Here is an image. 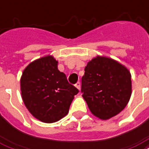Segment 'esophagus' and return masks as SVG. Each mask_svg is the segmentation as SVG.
<instances>
[{
    "label": "esophagus",
    "mask_w": 149,
    "mask_h": 149,
    "mask_svg": "<svg viewBox=\"0 0 149 149\" xmlns=\"http://www.w3.org/2000/svg\"><path fill=\"white\" fill-rule=\"evenodd\" d=\"M75 87H77V89H78V90H79H79H80V83H79V82H77V84H75Z\"/></svg>",
    "instance_id": "34e87169"
}]
</instances>
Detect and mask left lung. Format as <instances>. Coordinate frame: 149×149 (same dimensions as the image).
<instances>
[{"label": "left lung", "instance_id": "left-lung-1", "mask_svg": "<svg viewBox=\"0 0 149 149\" xmlns=\"http://www.w3.org/2000/svg\"><path fill=\"white\" fill-rule=\"evenodd\" d=\"M81 92L93 115L109 120L124 109L131 96V75L120 62L97 56L87 63Z\"/></svg>", "mask_w": 149, "mask_h": 149}]
</instances>
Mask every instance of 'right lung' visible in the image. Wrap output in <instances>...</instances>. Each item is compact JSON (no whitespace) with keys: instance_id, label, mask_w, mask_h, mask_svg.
Here are the masks:
<instances>
[{"instance_id":"1","label":"right lung","mask_w":149,"mask_h":149,"mask_svg":"<svg viewBox=\"0 0 149 149\" xmlns=\"http://www.w3.org/2000/svg\"><path fill=\"white\" fill-rule=\"evenodd\" d=\"M22 97L34 117L43 123H54L68 114L79 91L58 70V61L52 55L29 63L20 79Z\"/></svg>"}]
</instances>
